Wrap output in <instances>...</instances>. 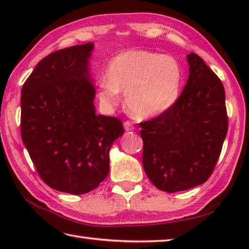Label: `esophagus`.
Here are the masks:
<instances>
[{
    "instance_id": "1",
    "label": "esophagus",
    "mask_w": 249,
    "mask_h": 249,
    "mask_svg": "<svg viewBox=\"0 0 249 249\" xmlns=\"http://www.w3.org/2000/svg\"><path fill=\"white\" fill-rule=\"evenodd\" d=\"M124 128H125L126 131H133V130H135V126L133 124V122L126 121L125 123H124Z\"/></svg>"
}]
</instances>
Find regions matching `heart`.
I'll list each match as a JSON object with an SVG mask.
<instances>
[{"label": "heart", "instance_id": "heart-1", "mask_svg": "<svg viewBox=\"0 0 249 249\" xmlns=\"http://www.w3.org/2000/svg\"><path fill=\"white\" fill-rule=\"evenodd\" d=\"M182 68L177 59L146 50L122 52L109 62L105 79L98 83L97 96L104 106L113 108L119 92L134 115L147 119L170 109L178 98Z\"/></svg>", "mask_w": 249, "mask_h": 249}]
</instances>
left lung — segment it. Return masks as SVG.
Segmentation results:
<instances>
[{"mask_svg":"<svg viewBox=\"0 0 249 249\" xmlns=\"http://www.w3.org/2000/svg\"><path fill=\"white\" fill-rule=\"evenodd\" d=\"M187 62L189 76L176 104L140 123L145 174L167 193L208 181L228 130L223 83L194 52Z\"/></svg>","mask_w":249,"mask_h":249,"instance_id":"left-lung-1","label":"left lung"}]
</instances>
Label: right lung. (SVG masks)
I'll list each match as a JSON object with an SVG mask.
<instances>
[{
	"label": "right lung",
	"instance_id": "1",
	"mask_svg": "<svg viewBox=\"0 0 249 249\" xmlns=\"http://www.w3.org/2000/svg\"><path fill=\"white\" fill-rule=\"evenodd\" d=\"M93 43L44 57L21 89V137L41 179L81 195L109 173L111 145L124 134L118 118L96 114L89 75Z\"/></svg>",
	"mask_w": 249,
	"mask_h": 249
}]
</instances>
